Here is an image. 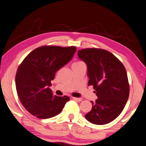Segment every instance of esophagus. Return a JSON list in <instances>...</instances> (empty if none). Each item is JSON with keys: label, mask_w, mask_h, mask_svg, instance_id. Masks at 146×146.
Instances as JSON below:
<instances>
[{"label": "esophagus", "mask_w": 146, "mask_h": 146, "mask_svg": "<svg viewBox=\"0 0 146 146\" xmlns=\"http://www.w3.org/2000/svg\"><path fill=\"white\" fill-rule=\"evenodd\" d=\"M73 99L77 101V102H81V101H82V98H75V97H73Z\"/></svg>", "instance_id": "34e87169"}]
</instances>
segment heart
Listing matches in <instances>:
<instances>
[{
    "instance_id": "heart-1",
    "label": "heart",
    "mask_w": 146,
    "mask_h": 146,
    "mask_svg": "<svg viewBox=\"0 0 146 146\" xmlns=\"http://www.w3.org/2000/svg\"><path fill=\"white\" fill-rule=\"evenodd\" d=\"M80 62H81V61H77V62H74V63H80Z\"/></svg>"
}]
</instances>
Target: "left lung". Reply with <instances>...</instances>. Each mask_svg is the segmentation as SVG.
Segmentation results:
<instances>
[{"label":"left lung","mask_w":146,"mask_h":146,"mask_svg":"<svg viewBox=\"0 0 146 146\" xmlns=\"http://www.w3.org/2000/svg\"><path fill=\"white\" fill-rule=\"evenodd\" d=\"M88 67V86H92L98 99L92 102L91 111L85 115L90 123L105 125L113 121L124 109L129 95L126 69L111 52L100 48L77 52Z\"/></svg>","instance_id":"8db88e82"}]
</instances>
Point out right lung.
<instances>
[{
	"label": "right lung",
	"instance_id": "add662e5",
	"mask_svg": "<svg viewBox=\"0 0 146 146\" xmlns=\"http://www.w3.org/2000/svg\"><path fill=\"white\" fill-rule=\"evenodd\" d=\"M76 48L43 46L34 49L18 67L15 76L18 97L24 108L39 119H49L62 111L69 97L53 96L51 81L56 72L73 58Z\"/></svg>",
	"mask_w": 146,
	"mask_h": 146
}]
</instances>
